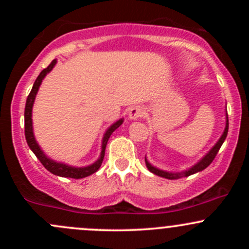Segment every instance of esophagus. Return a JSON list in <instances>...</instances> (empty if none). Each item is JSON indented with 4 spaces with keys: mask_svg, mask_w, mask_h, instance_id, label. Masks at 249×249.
<instances>
[{
    "mask_svg": "<svg viewBox=\"0 0 249 249\" xmlns=\"http://www.w3.org/2000/svg\"><path fill=\"white\" fill-rule=\"evenodd\" d=\"M143 114H144V108H143L142 106L132 107V108L129 110V118L131 120H137L139 118L142 117Z\"/></svg>",
    "mask_w": 249,
    "mask_h": 249,
    "instance_id": "34e87169",
    "label": "esophagus"
}]
</instances>
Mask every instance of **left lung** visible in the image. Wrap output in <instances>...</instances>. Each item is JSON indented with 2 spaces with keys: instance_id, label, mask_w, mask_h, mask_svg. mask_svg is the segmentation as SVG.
<instances>
[{
  "instance_id": "1",
  "label": "left lung",
  "mask_w": 249,
  "mask_h": 249,
  "mask_svg": "<svg viewBox=\"0 0 249 249\" xmlns=\"http://www.w3.org/2000/svg\"><path fill=\"white\" fill-rule=\"evenodd\" d=\"M225 108H227V107H225ZM225 119L227 120H225V127H224V131H223L222 136L219 137V140L215 142V144L213 145V147L211 148V149L208 150L205 155H203L201 159H200L196 164L193 165L192 167H189V169H187V170H183V171H180V172L165 171V170H160V169H158V167L153 166V165L148 161L147 157H145L144 161H145V166H147V169L149 170L152 173H154V175L159 176V177H162V178H166V179H178V178L188 177V176H192V175H194V173H197V172L202 171V170H205L206 167H207L208 165L213 161V159H214L215 155H217L218 150L220 149V147H222V144L224 143L225 139H227L228 130H229V119H228L227 109H225Z\"/></svg>"
}]
</instances>
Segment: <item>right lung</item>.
Here are the masks:
<instances>
[{
	"label": "right lung",
	"instance_id": "1",
	"mask_svg": "<svg viewBox=\"0 0 249 249\" xmlns=\"http://www.w3.org/2000/svg\"><path fill=\"white\" fill-rule=\"evenodd\" d=\"M56 59L53 60L50 62L49 66L47 69H44L43 71L39 73V76L37 77V79L35 80L34 87H32L31 91H30L29 96H27L26 100V105H25V113H24V118H25V139H26L27 144H29L30 149L34 152V154L36 155L37 159L42 162L44 167L48 170L49 172H52L53 175L55 176H60V177H66V178H74V179H79V178H84L88 177V176L92 175L100 169L101 166L102 161H104L105 158V150H106V145L107 142H108L110 135L120 126V125L124 123V119L120 118L119 120H117L115 123H113L112 125L106 130V132L104 134V137H102V144H101V153H100L99 159L96 160L92 164L88 165V166H72V165H67L65 162H60V161H55V160L50 159L48 155H46V153L42 150V148L39 147V144L37 143L36 139H35L34 135V125H32V107H34L35 104V99H36V95L38 92L39 87L42 84V80L46 78V76L54 69V66L56 65Z\"/></svg>",
	"mask_w": 249,
	"mask_h": 249
}]
</instances>
